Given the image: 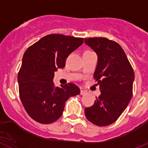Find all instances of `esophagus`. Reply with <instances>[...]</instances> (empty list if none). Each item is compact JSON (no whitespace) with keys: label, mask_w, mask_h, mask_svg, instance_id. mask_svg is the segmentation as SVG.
I'll list each match as a JSON object with an SVG mask.
<instances>
[{"label":"esophagus","mask_w":148,"mask_h":148,"mask_svg":"<svg viewBox=\"0 0 148 148\" xmlns=\"http://www.w3.org/2000/svg\"><path fill=\"white\" fill-rule=\"evenodd\" d=\"M87 93V92L84 89H80V95H86Z\"/></svg>","instance_id":"34e87169"}]
</instances>
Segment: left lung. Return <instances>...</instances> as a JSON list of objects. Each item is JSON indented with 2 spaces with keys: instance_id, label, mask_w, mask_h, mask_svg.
Wrapping results in <instances>:
<instances>
[{
  "instance_id": "obj_1",
  "label": "left lung",
  "mask_w": 148,
  "mask_h": 148,
  "mask_svg": "<svg viewBox=\"0 0 148 148\" xmlns=\"http://www.w3.org/2000/svg\"><path fill=\"white\" fill-rule=\"evenodd\" d=\"M98 56L94 78L101 95L85 108V116L96 126L112 124L123 112L132 97L135 74L126 53L118 43L105 38H85Z\"/></svg>"
}]
</instances>
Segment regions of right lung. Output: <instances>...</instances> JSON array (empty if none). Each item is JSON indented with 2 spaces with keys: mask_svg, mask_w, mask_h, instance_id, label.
Segmentation results:
<instances>
[{
  "mask_svg": "<svg viewBox=\"0 0 148 148\" xmlns=\"http://www.w3.org/2000/svg\"><path fill=\"white\" fill-rule=\"evenodd\" d=\"M83 43L81 38L49 34L25 52L18 74V92L26 112L37 122H55L62 116L65 101L80 94L75 84L56 87L53 80L54 72L65 66L68 56Z\"/></svg>",
  "mask_w": 148,
  "mask_h": 148,
  "instance_id": "obj_1",
  "label": "right lung"
}]
</instances>
